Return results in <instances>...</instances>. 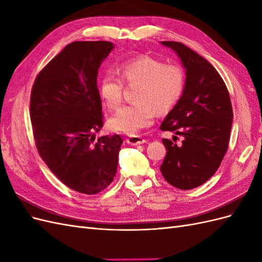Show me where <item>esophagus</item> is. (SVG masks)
<instances>
[{
    "label": "esophagus",
    "instance_id": "1",
    "mask_svg": "<svg viewBox=\"0 0 262 262\" xmlns=\"http://www.w3.org/2000/svg\"><path fill=\"white\" fill-rule=\"evenodd\" d=\"M126 143L130 145H140V144H144L146 140L144 138H142L140 136H130L129 138H126Z\"/></svg>",
    "mask_w": 262,
    "mask_h": 262
}]
</instances>
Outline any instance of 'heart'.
<instances>
[{"instance_id":"heart-1","label":"heart","mask_w":262,"mask_h":262,"mask_svg":"<svg viewBox=\"0 0 262 262\" xmlns=\"http://www.w3.org/2000/svg\"><path fill=\"white\" fill-rule=\"evenodd\" d=\"M120 77L106 73L99 82V94L109 109L121 104L123 82L140 83L137 102L125 105L109 119V126L114 131L138 134L150 125L157 116V109L166 112L176 104L185 86L182 70L173 64L163 63L147 55L126 60L119 66Z\"/></svg>"}]
</instances>
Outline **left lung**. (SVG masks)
<instances>
[{
	"instance_id": "8db88e82",
	"label": "left lung",
	"mask_w": 262,
	"mask_h": 262,
	"mask_svg": "<svg viewBox=\"0 0 262 262\" xmlns=\"http://www.w3.org/2000/svg\"><path fill=\"white\" fill-rule=\"evenodd\" d=\"M186 70L184 92L161 125L184 137L180 145L163 139L167 150L161 165L166 181L181 190L203 185L217 168L228 147L233 109L227 87L211 63L187 46L162 41Z\"/></svg>"
}]
</instances>
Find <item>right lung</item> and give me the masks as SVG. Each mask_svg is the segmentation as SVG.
Returning a JSON list of instances; mask_svg holds the SVG:
<instances>
[{
    "instance_id": "1",
    "label": "right lung",
    "mask_w": 262,
    "mask_h": 262,
    "mask_svg": "<svg viewBox=\"0 0 262 262\" xmlns=\"http://www.w3.org/2000/svg\"><path fill=\"white\" fill-rule=\"evenodd\" d=\"M115 48L109 41L68 45L36 77L30 120L38 153L49 169L74 191L96 194L112 184L122 139L100 137L98 69Z\"/></svg>"
}]
</instances>
